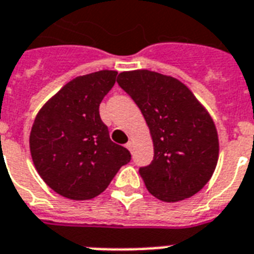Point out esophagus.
Wrapping results in <instances>:
<instances>
[{
    "label": "esophagus",
    "instance_id": "34e87169",
    "mask_svg": "<svg viewBox=\"0 0 254 254\" xmlns=\"http://www.w3.org/2000/svg\"><path fill=\"white\" fill-rule=\"evenodd\" d=\"M125 146H127V150L131 151V149H133V146H134V143H133V141H129V142H127V145H125Z\"/></svg>",
    "mask_w": 254,
    "mask_h": 254
}]
</instances>
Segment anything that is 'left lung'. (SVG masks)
Instances as JSON below:
<instances>
[{
	"instance_id": "obj_1",
	"label": "left lung",
	"mask_w": 254,
	"mask_h": 254,
	"mask_svg": "<svg viewBox=\"0 0 254 254\" xmlns=\"http://www.w3.org/2000/svg\"><path fill=\"white\" fill-rule=\"evenodd\" d=\"M117 83L150 130L154 159L139 169L149 192L167 203L199 192L219 159L217 130L207 109L182 81L154 71H125Z\"/></svg>"
}]
</instances>
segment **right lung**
<instances>
[{
  "mask_svg": "<svg viewBox=\"0 0 254 254\" xmlns=\"http://www.w3.org/2000/svg\"><path fill=\"white\" fill-rule=\"evenodd\" d=\"M117 71L103 69L68 81L38 112L30 131V153L45 183L72 200L93 199L107 189L127 149L111 141L100 103Z\"/></svg>",
  "mask_w": 254,
  "mask_h": 254,
  "instance_id": "1",
  "label": "right lung"
}]
</instances>
